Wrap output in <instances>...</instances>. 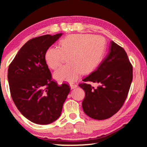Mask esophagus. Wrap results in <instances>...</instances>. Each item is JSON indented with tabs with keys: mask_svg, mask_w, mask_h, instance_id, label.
<instances>
[{
	"mask_svg": "<svg viewBox=\"0 0 147 147\" xmlns=\"http://www.w3.org/2000/svg\"><path fill=\"white\" fill-rule=\"evenodd\" d=\"M70 86H71V88L73 89H74V88H76L77 87H78V85H77L76 84H70Z\"/></svg>",
	"mask_w": 147,
	"mask_h": 147,
	"instance_id": "1",
	"label": "esophagus"
}]
</instances>
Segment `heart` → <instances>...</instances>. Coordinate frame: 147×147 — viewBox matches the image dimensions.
Returning <instances> with one entry per match:
<instances>
[{
  "instance_id": "b5f03b06",
  "label": "heart",
  "mask_w": 147,
  "mask_h": 147,
  "mask_svg": "<svg viewBox=\"0 0 147 147\" xmlns=\"http://www.w3.org/2000/svg\"><path fill=\"white\" fill-rule=\"evenodd\" d=\"M102 37L90 34H71L59 41V47H51L45 53V61L50 68L56 69L65 56L70 63L61 66L54 73L59 81L73 82L84 73L93 71L100 63L105 51Z\"/></svg>"
}]
</instances>
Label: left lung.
<instances>
[{"instance_id":"obj_1","label":"left lung","mask_w":147,"mask_h":147,"mask_svg":"<svg viewBox=\"0 0 147 147\" xmlns=\"http://www.w3.org/2000/svg\"><path fill=\"white\" fill-rule=\"evenodd\" d=\"M133 78V67L124 49L111 41L109 51L98 67L79 84L86 93L82 102L87 115L96 120L112 117L127 97ZM87 81L99 84L94 88Z\"/></svg>"}]
</instances>
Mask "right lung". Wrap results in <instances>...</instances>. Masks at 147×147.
I'll return each instance as SVG.
<instances>
[{
  "instance_id": "1",
  "label": "right lung",
  "mask_w": 147,
  "mask_h": 147,
  "mask_svg": "<svg viewBox=\"0 0 147 147\" xmlns=\"http://www.w3.org/2000/svg\"><path fill=\"white\" fill-rule=\"evenodd\" d=\"M61 35L30 39L9 65L8 79L13 102L23 115L36 124L57 120L71 90L67 84L58 86L53 80L45 58L47 50Z\"/></svg>"
}]
</instances>
